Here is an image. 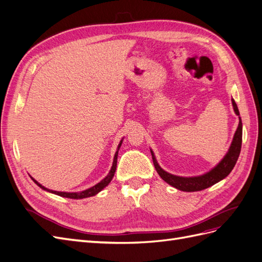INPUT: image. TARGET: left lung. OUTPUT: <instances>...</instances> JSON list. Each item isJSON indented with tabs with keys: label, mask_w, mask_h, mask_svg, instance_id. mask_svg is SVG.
Here are the masks:
<instances>
[{
	"label": "left lung",
	"mask_w": 262,
	"mask_h": 262,
	"mask_svg": "<svg viewBox=\"0 0 262 262\" xmlns=\"http://www.w3.org/2000/svg\"><path fill=\"white\" fill-rule=\"evenodd\" d=\"M232 105L234 108V112L237 116H239V110L237 108V105L235 100L232 98ZM242 139H243V123L242 119L239 117V123L237 126V130L234 134V138L232 141V144L229 146L227 153L225 156L222 158V161L215 166V167L209 170L208 172L203 173L200 176H193V177H181L176 176L165 171L160 165H158L156 157L154 155V152L150 149V154H152L153 163L155 166V169L161 178L167 182L168 185L172 186L181 191L186 192H193V191H200V190L207 189L213 185H215L216 182L221 181L229 175L234 168V166L238 160V156L241 154V148H242Z\"/></svg>",
	"instance_id": "1"
}]
</instances>
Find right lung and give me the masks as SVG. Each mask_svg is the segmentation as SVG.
Segmentation results:
<instances>
[{"mask_svg":"<svg viewBox=\"0 0 262 262\" xmlns=\"http://www.w3.org/2000/svg\"><path fill=\"white\" fill-rule=\"evenodd\" d=\"M122 141L123 139L120 141V143H119L118 147H117V152L115 154V157H114V162H113V166H112V169H110L108 175L102 179L100 182H98L97 185L93 186L92 188H89L84 190V191H80V192H64V191H54V190H50L48 188L43 187L42 185L39 184V182L37 180H35L34 178H31L34 180L35 184L37 186L40 187L41 189H43L45 191H48V192H51V193H54L57 195H60V196H63V198H70V199H84V198H89V196H93L95 194H97L98 192H100L102 189H104L105 187H107L109 185V182L113 180L114 176H115V171H116V167H117V158H118V152H119V148H120L121 144H122Z\"/></svg>","mask_w":262,"mask_h":262,"instance_id":"add662e5","label":"right lung"}]
</instances>
